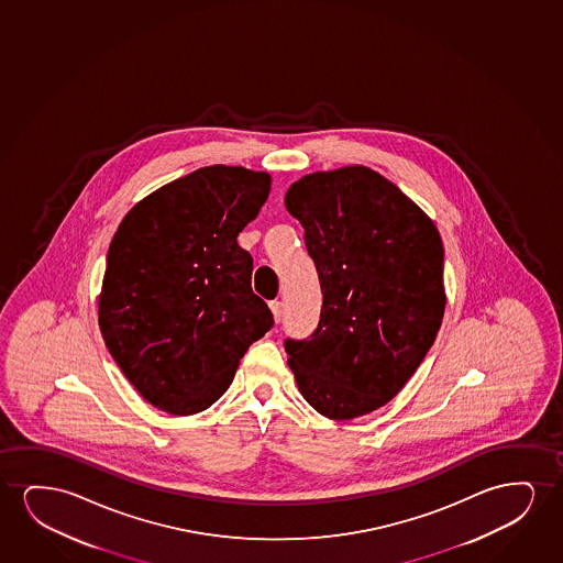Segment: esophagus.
<instances>
[{
	"mask_svg": "<svg viewBox=\"0 0 563 563\" xmlns=\"http://www.w3.org/2000/svg\"><path fill=\"white\" fill-rule=\"evenodd\" d=\"M271 311H273V317H275V321H280V317H283V301H271L269 303Z\"/></svg>",
	"mask_w": 563,
	"mask_h": 563,
	"instance_id": "esophagus-1",
	"label": "esophagus"
}]
</instances>
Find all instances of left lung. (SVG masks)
Listing matches in <instances>:
<instances>
[{"label": "left lung", "instance_id": "left-lung-1", "mask_svg": "<svg viewBox=\"0 0 563 563\" xmlns=\"http://www.w3.org/2000/svg\"><path fill=\"white\" fill-rule=\"evenodd\" d=\"M285 206L323 292L313 334L286 339L288 365L321 416H365L400 393L439 334L442 239L423 209L363 165L301 177Z\"/></svg>", "mask_w": 563, "mask_h": 563}]
</instances>
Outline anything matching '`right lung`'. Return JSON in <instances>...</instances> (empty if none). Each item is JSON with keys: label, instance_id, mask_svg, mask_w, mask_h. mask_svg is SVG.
<instances>
[{"label": "right lung", "instance_id": "add662e5", "mask_svg": "<svg viewBox=\"0 0 563 563\" xmlns=\"http://www.w3.org/2000/svg\"><path fill=\"white\" fill-rule=\"evenodd\" d=\"M269 190L262 170L201 167L139 201L109 244L101 336L144 400L170 416L216 404L275 323L236 242Z\"/></svg>", "mask_w": 563, "mask_h": 563}]
</instances>
